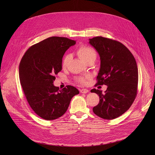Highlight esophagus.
I'll list each match as a JSON object with an SVG mask.
<instances>
[{
	"label": "esophagus",
	"instance_id": "1",
	"mask_svg": "<svg viewBox=\"0 0 155 155\" xmlns=\"http://www.w3.org/2000/svg\"><path fill=\"white\" fill-rule=\"evenodd\" d=\"M88 92V90H87V89H85V88L80 90V93H82V94H87Z\"/></svg>",
	"mask_w": 155,
	"mask_h": 155
}]
</instances>
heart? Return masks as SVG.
Returning <instances> with one entry per match:
<instances>
[{
    "label": "heart",
    "mask_w": 155,
    "mask_h": 155,
    "mask_svg": "<svg viewBox=\"0 0 155 155\" xmlns=\"http://www.w3.org/2000/svg\"><path fill=\"white\" fill-rule=\"evenodd\" d=\"M77 54L80 58L84 60L85 62L88 63L91 61H95L97 58V53L94 49L90 46H82L79 47L77 50ZM71 60V55L66 54L62 60L61 66L63 68H66ZM91 76L90 75H87L85 76L79 77L77 78V81L80 84H85L87 80L91 78Z\"/></svg>",
    "instance_id": "heart-1"
}]
</instances>
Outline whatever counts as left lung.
<instances>
[{"label":"left lung","instance_id":"obj_1","mask_svg":"<svg viewBox=\"0 0 155 155\" xmlns=\"http://www.w3.org/2000/svg\"><path fill=\"white\" fill-rule=\"evenodd\" d=\"M89 43L99 53L101 68L97 85L107 86L104 94L94 88L100 97L93 108L95 114L104 119H116L131 106L137 95L138 70L133 54L123 44L109 38L97 36Z\"/></svg>","mask_w":155,"mask_h":155}]
</instances>
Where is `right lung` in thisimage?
Listing matches in <instances>:
<instances>
[{
	"label": "right lung",
	"mask_w": 155,
	"mask_h": 155,
	"mask_svg": "<svg viewBox=\"0 0 155 155\" xmlns=\"http://www.w3.org/2000/svg\"><path fill=\"white\" fill-rule=\"evenodd\" d=\"M76 41L67 38L53 36L31 46L23 55L19 67L20 82L31 109L38 116L51 120L67 110L78 89L67 85L54 86L55 75L61 71L63 56Z\"/></svg>",
	"instance_id": "right-lung-1"
}]
</instances>
